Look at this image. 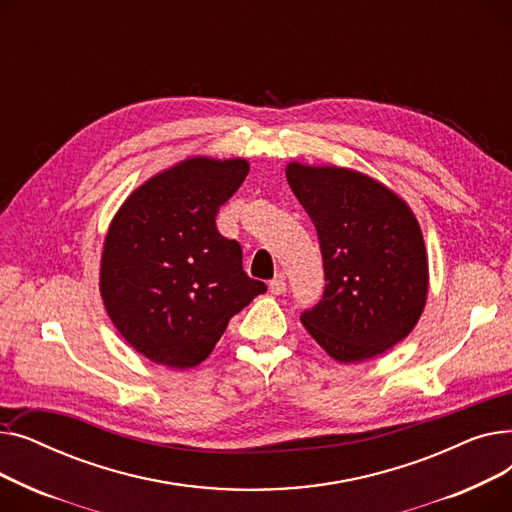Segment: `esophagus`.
Instances as JSON below:
<instances>
[{
  "label": "esophagus",
  "instance_id": "34e87169",
  "mask_svg": "<svg viewBox=\"0 0 512 512\" xmlns=\"http://www.w3.org/2000/svg\"><path fill=\"white\" fill-rule=\"evenodd\" d=\"M270 292L272 294H284L286 292V278L282 274H278L272 282H270Z\"/></svg>",
  "mask_w": 512,
  "mask_h": 512
}]
</instances>
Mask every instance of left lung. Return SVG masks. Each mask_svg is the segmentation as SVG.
Masks as SVG:
<instances>
[{
  "instance_id": "1",
  "label": "left lung",
  "mask_w": 512,
  "mask_h": 512,
  "mask_svg": "<svg viewBox=\"0 0 512 512\" xmlns=\"http://www.w3.org/2000/svg\"><path fill=\"white\" fill-rule=\"evenodd\" d=\"M286 178L317 230L326 290L301 321L340 363L407 338L427 299V253L411 207L361 172L292 161Z\"/></svg>"
}]
</instances>
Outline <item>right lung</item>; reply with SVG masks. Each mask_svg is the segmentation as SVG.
<instances>
[{
	"label": "right lung",
	"mask_w": 512,
	"mask_h": 512,
	"mask_svg": "<svg viewBox=\"0 0 512 512\" xmlns=\"http://www.w3.org/2000/svg\"><path fill=\"white\" fill-rule=\"evenodd\" d=\"M247 174V159L188 157L141 184L114 215L101 299L122 338L157 365L205 361L228 321L267 290L242 270L238 242L215 228Z\"/></svg>",
	"instance_id": "right-lung-1"
}]
</instances>
